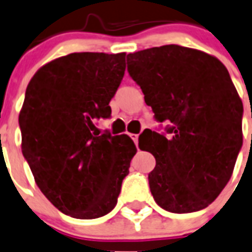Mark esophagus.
Wrapping results in <instances>:
<instances>
[{
  "label": "esophagus",
  "instance_id": "34e87169",
  "mask_svg": "<svg viewBox=\"0 0 252 252\" xmlns=\"http://www.w3.org/2000/svg\"><path fill=\"white\" fill-rule=\"evenodd\" d=\"M130 136V138H132L133 140V142H134V144H136V146H137V144H138V134H129Z\"/></svg>",
  "mask_w": 252,
  "mask_h": 252
}]
</instances>
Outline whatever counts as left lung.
<instances>
[{
    "mask_svg": "<svg viewBox=\"0 0 252 252\" xmlns=\"http://www.w3.org/2000/svg\"><path fill=\"white\" fill-rule=\"evenodd\" d=\"M164 133L145 129L141 150L157 164L149 173L155 202L173 214L211 204L232 177L242 147L243 105L228 69L218 58L180 45H164L126 57Z\"/></svg>",
    "mask_w": 252,
    "mask_h": 252,
    "instance_id": "8db88e82",
    "label": "left lung"
}]
</instances>
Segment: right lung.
Instances as JSON below:
<instances>
[{
  "mask_svg": "<svg viewBox=\"0 0 252 252\" xmlns=\"http://www.w3.org/2000/svg\"><path fill=\"white\" fill-rule=\"evenodd\" d=\"M126 71V53H72L31 79L19 114L22 153L45 197L75 219H97L118 203L136 154L126 134H99L95 120Z\"/></svg>",
  "mask_w": 252,
  "mask_h": 252,
  "instance_id": "add662e5",
  "label": "right lung"
}]
</instances>
